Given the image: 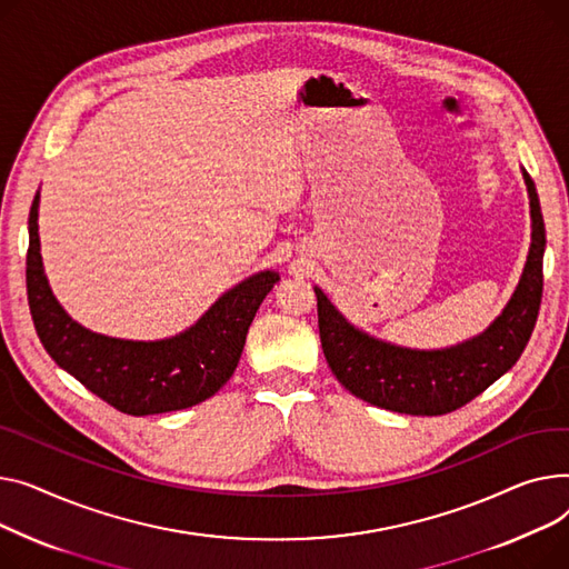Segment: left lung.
<instances>
[{
  "label": "left lung",
  "instance_id": "obj_1",
  "mask_svg": "<svg viewBox=\"0 0 569 569\" xmlns=\"http://www.w3.org/2000/svg\"><path fill=\"white\" fill-rule=\"evenodd\" d=\"M532 243L521 282L503 310L480 338L443 351H411L379 342L356 330L317 293L319 338L330 372L356 397L375 407L409 416H443L469 405L523 353L542 303L545 220L536 183L523 172Z\"/></svg>",
  "mask_w": 569,
  "mask_h": 569
}]
</instances>
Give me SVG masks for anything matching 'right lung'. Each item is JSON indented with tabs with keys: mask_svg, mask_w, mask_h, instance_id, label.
<instances>
[{
	"mask_svg": "<svg viewBox=\"0 0 569 569\" xmlns=\"http://www.w3.org/2000/svg\"><path fill=\"white\" fill-rule=\"evenodd\" d=\"M39 194L29 211L27 300L52 360L87 390L128 416L179 411L204 402L233 375L248 328L280 280L263 271L227 291L190 330L172 340L128 342L76 323L54 300L39 252Z\"/></svg>",
	"mask_w": 569,
	"mask_h": 569,
	"instance_id": "right-lung-1",
	"label": "right lung"
}]
</instances>
